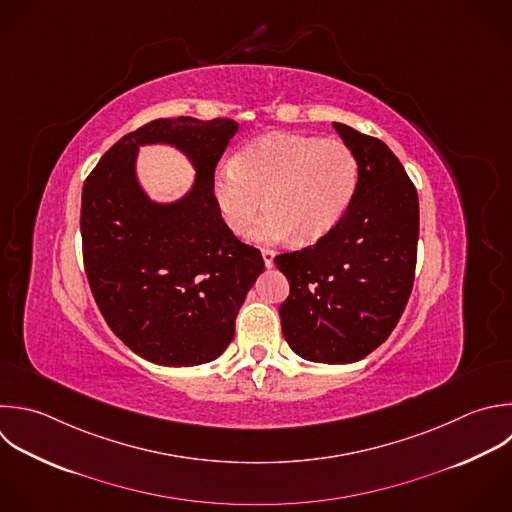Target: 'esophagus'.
Listing matches in <instances>:
<instances>
[{
	"instance_id": "esophagus-1",
	"label": "esophagus",
	"mask_w": 512,
	"mask_h": 512,
	"mask_svg": "<svg viewBox=\"0 0 512 512\" xmlns=\"http://www.w3.org/2000/svg\"><path fill=\"white\" fill-rule=\"evenodd\" d=\"M274 250H270V248H262V258H264V264H266V268H272L274 266Z\"/></svg>"
}]
</instances>
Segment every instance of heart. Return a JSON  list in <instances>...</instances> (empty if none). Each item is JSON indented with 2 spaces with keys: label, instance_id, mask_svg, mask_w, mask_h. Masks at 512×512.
<instances>
[{
  "label": "heart",
  "instance_id": "obj_1",
  "mask_svg": "<svg viewBox=\"0 0 512 512\" xmlns=\"http://www.w3.org/2000/svg\"><path fill=\"white\" fill-rule=\"evenodd\" d=\"M360 184V164L342 140L270 134L240 148L232 166L212 176V200L232 232H242L264 208L250 232L258 242H284L296 234L310 244L330 234L348 214Z\"/></svg>",
  "mask_w": 512,
  "mask_h": 512
}]
</instances>
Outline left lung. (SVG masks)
Here are the masks:
<instances>
[{"label": "left lung", "mask_w": 512, "mask_h": 512, "mask_svg": "<svg viewBox=\"0 0 512 512\" xmlns=\"http://www.w3.org/2000/svg\"><path fill=\"white\" fill-rule=\"evenodd\" d=\"M358 156L360 184L344 220L314 246L274 258L290 282L282 334L310 362L350 364L376 350L412 292L418 196L378 138L332 124Z\"/></svg>", "instance_id": "1"}]
</instances>
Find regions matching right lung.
<instances>
[{"mask_svg": "<svg viewBox=\"0 0 512 512\" xmlns=\"http://www.w3.org/2000/svg\"><path fill=\"white\" fill-rule=\"evenodd\" d=\"M238 124L228 118H160L120 138L86 178L82 250L96 304L112 332L162 366L218 358L234 338L248 290L264 270L212 200V176ZM170 143L197 170L191 192L152 203L135 176L140 145Z\"/></svg>", "mask_w": 512, "mask_h": 512, "instance_id": "add662e5", "label": "right lung"}]
</instances>
